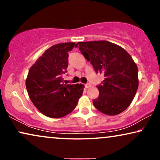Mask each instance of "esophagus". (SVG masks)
Instances as JSON below:
<instances>
[{"instance_id": "obj_1", "label": "esophagus", "mask_w": 160, "mask_h": 160, "mask_svg": "<svg viewBox=\"0 0 160 160\" xmlns=\"http://www.w3.org/2000/svg\"><path fill=\"white\" fill-rule=\"evenodd\" d=\"M84 86H85V87H86V88H89V87H91V84H89V83H87V84H85Z\"/></svg>"}]
</instances>
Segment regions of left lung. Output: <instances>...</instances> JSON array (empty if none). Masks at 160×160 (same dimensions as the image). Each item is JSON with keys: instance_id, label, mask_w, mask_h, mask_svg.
Masks as SVG:
<instances>
[{"instance_id": "1", "label": "left lung", "mask_w": 160, "mask_h": 160, "mask_svg": "<svg viewBox=\"0 0 160 160\" xmlns=\"http://www.w3.org/2000/svg\"><path fill=\"white\" fill-rule=\"evenodd\" d=\"M82 54L89 61L96 73L104 74L98 85L99 96L93 100L98 111L117 115L132 102L138 87V68L131 56L119 46L106 41L78 42Z\"/></svg>"}]
</instances>
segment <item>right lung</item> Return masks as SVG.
<instances>
[{"mask_svg": "<svg viewBox=\"0 0 160 160\" xmlns=\"http://www.w3.org/2000/svg\"><path fill=\"white\" fill-rule=\"evenodd\" d=\"M75 43L52 46L30 68L26 88L34 106L50 118L65 117L76 108L84 85L63 84L68 65V52Z\"/></svg>", "mask_w": 160, "mask_h": 160, "instance_id": "obj_1", "label": "right lung"}]
</instances>
